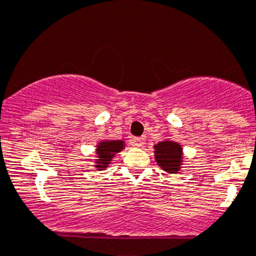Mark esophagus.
Segmentation results:
<instances>
[{
	"mask_svg": "<svg viewBox=\"0 0 256 256\" xmlns=\"http://www.w3.org/2000/svg\"><path fill=\"white\" fill-rule=\"evenodd\" d=\"M143 142H144V138L143 137H134L131 140L132 146H142Z\"/></svg>",
	"mask_w": 256,
	"mask_h": 256,
	"instance_id": "obj_1",
	"label": "esophagus"
}]
</instances>
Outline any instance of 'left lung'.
Returning a JSON list of instances; mask_svg holds the SVG:
<instances>
[{"label":"left lung","mask_w":256,"mask_h":256,"mask_svg":"<svg viewBox=\"0 0 256 256\" xmlns=\"http://www.w3.org/2000/svg\"><path fill=\"white\" fill-rule=\"evenodd\" d=\"M154 148L155 158L160 167L170 173L177 172L182 161L180 146L172 140H162V142H158Z\"/></svg>","instance_id":"obj_1"}]
</instances>
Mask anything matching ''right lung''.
I'll list each match as a JSON object with an SVG mask.
<instances>
[{
	"mask_svg": "<svg viewBox=\"0 0 256 256\" xmlns=\"http://www.w3.org/2000/svg\"><path fill=\"white\" fill-rule=\"evenodd\" d=\"M122 149V140H104L101 142L98 146V162L96 167H98V171L110 165V158L116 152H119Z\"/></svg>",
	"mask_w": 256,
	"mask_h": 256,
	"instance_id": "add662e5",
	"label": "right lung"
}]
</instances>
